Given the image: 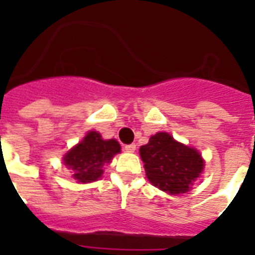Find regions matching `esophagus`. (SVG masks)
<instances>
[{
  "label": "esophagus",
  "instance_id": "34e87169",
  "mask_svg": "<svg viewBox=\"0 0 255 255\" xmlns=\"http://www.w3.org/2000/svg\"><path fill=\"white\" fill-rule=\"evenodd\" d=\"M124 149H125L126 152L132 153V152H135V149H136V145H135V144H128V145H125V148H124Z\"/></svg>",
  "mask_w": 255,
  "mask_h": 255
}]
</instances>
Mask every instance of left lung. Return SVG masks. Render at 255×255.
<instances>
[{
  "label": "left lung",
  "instance_id": "left-lung-1",
  "mask_svg": "<svg viewBox=\"0 0 255 255\" xmlns=\"http://www.w3.org/2000/svg\"><path fill=\"white\" fill-rule=\"evenodd\" d=\"M139 152L148 180L171 195L190 190L204 168L202 154L195 148L176 141L168 132L152 135Z\"/></svg>",
  "mask_w": 255,
  "mask_h": 255
}]
</instances>
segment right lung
I'll use <instances>...</instances> for the list:
<instances>
[{
  "label": "right lung",
  "instance_id": "1",
  "mask_svg": "<svg viewBox=\"0 0 255 255\" xmlns=\"http://www.w3.org/2000/svg\"><path fill=\"white\" fill-rule=\"evenodd\" d=\"M120 144L115 139H102L100 132L89 131L82 141L64 155V163L73 171L76 182H92L100 179L103 167L111 163L114 155L120 153Z\"/></svg>",
  "mask_w": 255,
  "mask_h": 255
}]
</instances>
